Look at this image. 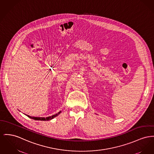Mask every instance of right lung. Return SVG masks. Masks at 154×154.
<instances>
[{
    "label": "right lung",
    "instance_id": "obj_1",
    "mask_svg": "<svg viewBox=\"0 0 154 154\" xmlns=\"http://www.w3.org/2000/svg\"><path fill=\"white\" fill-rule=\"evenodd\" d=\"M61 113V111H60L59 112H58L57 113H56V115H52V116H49V117H47V118H39V117H32V116H29V115H26V116H27L28 118H31V119H34V120H51V119H54V118H55V117H56L57 116H58L60 113Z\"/></svg>",
    "mask_w": 154,
    "mask_h": 154
}]
</instances>
